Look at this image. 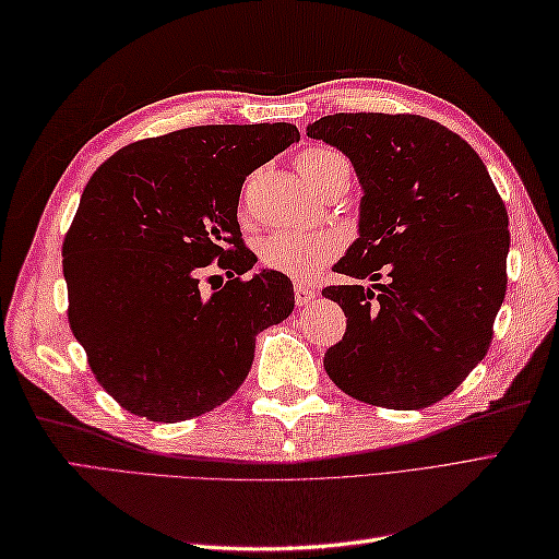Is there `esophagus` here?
Wrapping results in <instances>:
<instances>
[{"label": "esophagus", "instance_id": "34e87169", "mask_svg": "<svg viewBox=\"0 0 559 559\" xmlns=\"http://www.w3.org/2000/svg\"><path fill=\"white\" fill-rule=\"evenodd\" d=\"M317 295H319V290L314 286H310V283H302V281L295 283V302H298V307L310 305Z\"/></svg>", "mask_w": 559, "mask_h": 559}]
</instances>
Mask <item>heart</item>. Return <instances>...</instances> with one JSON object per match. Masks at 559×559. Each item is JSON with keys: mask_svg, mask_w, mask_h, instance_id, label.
Segmentation results:
<instances>
[{"mask_svg": "<svg viewBox=\"0 0 559 559\" xmlns=\"http://www.w3.org/2000/svg\"><path fill=\"white\" fill-rule=\"evenodd\" d=\"M302 182L322 192L334 182H350V163L343 153L312 146L295 156ZM343 249V237L334 230H276L259 247L266 269L288 273L295 278H307L322 269L331 257Z\"/></svg>", "mask_w": 559, "mask_h": 559, "instance_id": "heart-1", "label": "heart"}]
</instances>
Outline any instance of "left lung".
Here are the masks:
<instances>
[{
  "label": "left lung",
  "instance_id": "left-lung-1",
  "mask_svg": "<svg viewBox=\"0 0 559 559\" xmlns=\"http://www.w3.org/2000/svg\"><path fill=\"white\" fill-rule=\"evenodd\" d=\"M350 158L360 237L336 273L389 283L329 286L348 317L324 355L341 391L415 411L449 396L492 341L507 293L509 218L476 151L420 115L336 112L307 127Z\"/></svg>",
  "mask_w": 559,
  "mask_h": 559
}]
</instances>
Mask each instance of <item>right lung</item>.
<instances>
[{
	"label": "right lung",
	"instance_id": "right-lung-1",
	"mask_svg": "<svg viewBox=\"0 0 559 559\" xmlns=\"http://www.w3.org/2000/svg\"><path fill=\"white\" fill-rule=\"evenodd\" d=\"M293 141L295 124H204L141 139L93 173L67 230L69 326L98 384L129 413L177 423L228 401L259 331L295 307L281 271L257 264L237 204L249 173ZM219 259L229 281L198 278Z\"/></svg>",
	"mask_w": 559,
	"mask_h": 559
}]
</instances>
